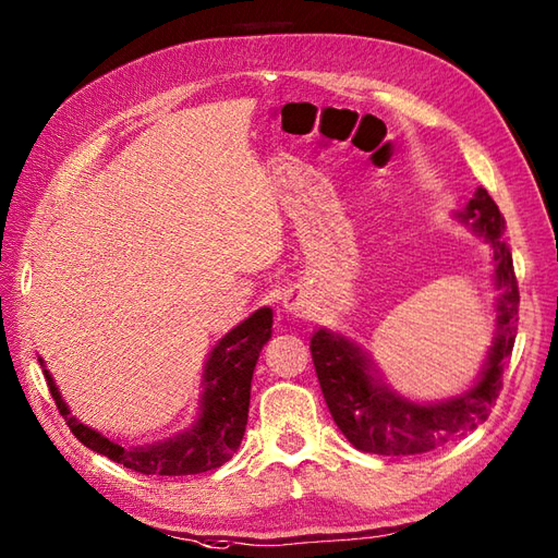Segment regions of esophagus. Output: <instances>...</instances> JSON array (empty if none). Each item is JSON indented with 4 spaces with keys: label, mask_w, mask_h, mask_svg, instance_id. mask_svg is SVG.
Instances as JSON below:
<instances>
[{
    "label": "esophagus",
    "mask_w": 558,
    "mask_h": 558,
    "mask_svg": "<svg viewBox=\"0 0 558 558\" xmlns=\"http://www.w3.org/2000/svg\"><path fill=\"white\" fill-rule=\"evenodd\" d=\"M304 306H306V302H304L300 292H288L286 298H282V310L290 312V314H300Z\"/></svg>",
    "instance_id": "34e87169"
}]
</instances>
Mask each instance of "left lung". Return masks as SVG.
<instances>
[{
	"mask_svg": "<svg viewBox=\"0 0 558 558\" xmlns=\"http://www.w3.org/2000/svg\"><path fill=\"white\" fill-rule=\"evenodd\" d=\"M492 244L496 300V333L477 384L465 393L441 402H412L390 390L378 376L374 362L345 336L318 328L312 336V360L322 384L326 405L348 441L376 456H420L456 441L487 422L504 388V364L511 357L518 330V280L511 248L501 240L506 220L499 206L477 189L470 204L458 213Z\"/></svg>",
	"mask_w": 558,
	"mask_h": 558,
	"instance_id": "1",
	"label": "left lung"
}]
</instances>
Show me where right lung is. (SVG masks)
I'll return each mask as SVG.
<instances>
[{
  "label": "right lung",
  "mask_w": 558,
  "mask_h": 558,
  "mask_svg": "<svg viewBox=\"0 0 558 558\" xmlns=\"http://www.w3.org/2000/svg\"><path fill=\"white\" fill-rule=\"evenodd\" d=\"M270 333L272 312L264 306V310L244 318L228 336L220 338L218 345L208 354L204 369V381H201L204 384V396H201V414L196 424L184 434L150 446H122L90 429V426L81 424L76 417H71L66 402L54 386L52 374L45 369V362L40 357L38 362L59 414H62L71 434L83 446L120 462L129 470L141 472V475H198V472L225 465L240 448L248 417L254 366Z\"/></svg>",
  "instance_id": "obj_1"
}]
</instances>
